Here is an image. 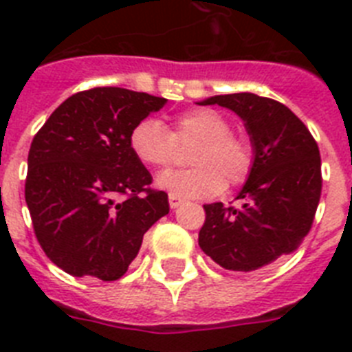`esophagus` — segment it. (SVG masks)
I'll return each mask as SVG.
<instances>
[{
	"label": "esophagus",
	"mask_w": 352,
	"mask_h": 352,
	"mask_svg": "<svg viewBox=\"0 0 352 352\" xmlns=\"http://www.w3.org/2000/svg\"><path fill=\"white\" fill-rule=\"evenodd\" d=\"M183 203V199L182 197H178V195H174V194H169V204H170V208H178L179 204Z\"/></svg>",
	"instance_id": "1"
}]
</instances>
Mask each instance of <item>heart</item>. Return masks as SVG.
<instances>
[{"label": "heart", "mask_w": 352, "mask_h": 352, "mask_svg": "<svg viewBox=\"0 0 352 352\" xmlns=\"http://www.w3.org/2000/svg\"><path fill=\"white\" fill-rule=\"evenodd\" d=\"M197 142L190 155L192 169L167 170L157 185L186 199L213 197L229 185L248 178L254 149L243 138L232 135L231 123L213 109H195L174 120L170 132L157 118H142L130 130L132 153L149 167H169L176 160V144Z\"/></svg>", "instance_id": "1"}]
</instances>
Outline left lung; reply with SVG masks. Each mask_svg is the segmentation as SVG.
Here are the masks:
<instances>
[{
	"label": "left lung",
	"mask_w": 352,
	"mask_h": 352,
	"mask_svg": "<svg viewBox=\"0 0 352 352\" xmlns=\"http://www.w3.org/2000/svg\"><path fill=\"white\" fill-rule=\"evenodd\" d=\"M245 123L254 166L236 199L241 208L204 204L199 247L222 268L256 272L291 254L309 234L321 197V155L303 121L280 102L254 93L210 96Z\"/></svg>",
	"instance_id": "obj_1"
}]
</instances>
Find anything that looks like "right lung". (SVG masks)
Listing matches in <instances>:
<instances>
[{"label": "right lung", "mask_w": 352, "mask_h": 352, "mask_svg": "<svg viewBox=\"0 0 352 352\" xmlns=\"http://www.w3.org/2000/svg\"><path fill=\"white\" fill-rule=\"evenodd\" d=\"M166 104L125 88L76 93L31 142L28 210L45 256L68 275L118 280L169 213L167 194L149 188L151 174L129 146L133 125Z\"/></svg>", "instance_id": "obj_1"}]
</instances>
